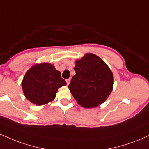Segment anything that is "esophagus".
I'll list each match as a JSON object with an SVG mask.
<instances>
[{
  "mask_svg": "<svg viewBox=\"0 0 149 149\" xmlns=\"http://www.w3.org/2000/svg\"><path fill=\"white\" fill-rule=\"evenodd\" d=\"M65 81H66V83H67V85H68L70 84V79H67Z\"/></svg>",
  "mask_w": 149,
  "mask_h": 149,
  "instance_id": "1",
  "label": "esophagus"
}]
</instances>
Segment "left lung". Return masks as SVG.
<instances>
[{
	"mask_svg": "<svg viewBox=\"0 0 149 149\" xmlns=\"http://www.w3.org/2000/svg\"><path fill=\"white\" fill-rule=\"evenodd\" d=\"M76 74L68 88L79 105L84 108L102 104L113 91V74L105 62L91 53L75 61Z\"/></svg>",
	"mask_w": 149,
	"mask_h": 149,
	"instance_id": "left-lung-1",
	"label": "left lung"
}]
</instances>
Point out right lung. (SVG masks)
<instances>
[{
  "label": "right lung",
  "instance_id": "add662e5",
  "mask_svg": "<svg viewBox=\"0 0 149 149\" xmlns=\"http://www.w3.org/2000/svg\"><path fill=\"white\" fill-rule=\"evenodd\" d=\"M65 85V81L61 78L60 72L48 63L32 66L22 81V88L25 97L37 106L54 100L58 89Z\"/></svg>",
  "mask_w": 149,
  "mask_h": 149
}]
</instances>
